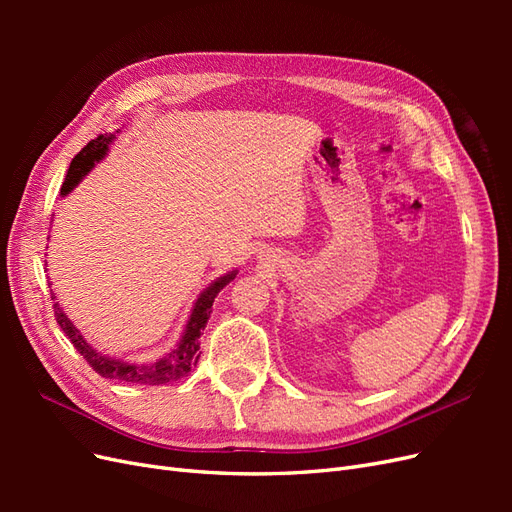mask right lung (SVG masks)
Instances as JSON below:
<instances>
[{
	"label": "right lung",
	"instance_id": "1",
	"mask_svg": "<svg viewBox=\"0 0 512 512\" xmlns=\"http://www.w3.org/2000/svg\"><path fill=\"white\" fill-rule=\"evenodd\" d=\"M113 138H115V134H100L98 138L89 141L79 153H76L74 160L70 162L66 181H64V185H61V196L70 194L76 188V183H79L89 173V170L94 168L96 162H100L106 156L108 145L113 143ZM235 277H237V271H228L226 275L218 277V280H215L209 288L200 292V297L194 303L190 320H188V324H185V331L179 339L177 348L173 352L164 354L162 359L153 361V363H126V361L111 359V356H104V354L96 352L85 342V337L70 322V318L61 312L59 303H53V312H55V318L59 322L61 331L68 335L74 348L81 352L83 359L91 365V369H94L96 374H100L102 378H111V380L128 382V384H151V386L158 384V386H162V384L181 380L196 367L198 356H200L198 339L211 316V305H213L215 297H218V292L235 280ZM51 299H55V294Z\"/></svg>",
	"mask_w": 512,
	"mask_h": 512
}]
</instances>
